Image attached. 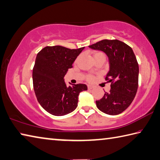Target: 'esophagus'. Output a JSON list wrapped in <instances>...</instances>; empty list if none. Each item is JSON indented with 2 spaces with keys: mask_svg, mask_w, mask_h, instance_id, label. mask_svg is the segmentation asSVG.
Here are the masks:
<instances>
[{
  "mask_svg": "<svg viewBox=\"0 0 160 160\" xmlns=\"http://www.w3.org/2000/svg\"><path fill=\"white\" fill-rule=\"evenodd\" d=\"M88 88L89 89H92L94 88V87L93 86V85H88Z\"/></svg>",
  "mask_w": 160,
  "mask_h": 160,
  "instance_id": "34e87169",
  "label": "esophagus"
}]
</instances>
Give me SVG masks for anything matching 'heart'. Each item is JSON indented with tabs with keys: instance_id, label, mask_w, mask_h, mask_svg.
Listing matches in <instances>:
<instances>
[{
	"instance_id": "obj_1",
	"label": "heart",
	"mask_w": 160,
	"mask_h": 160,
	"mask_svg": "<svg viewBox=\"0 0 160 160\" xmlns=\"http://www.w3.org/2000/svg\"><path fill=\"white\" fill-rule=\"evenodd\" d=\"M99 55H104V54L102 53V52H97L94 54V58H96L97 57L99 56ZM94 76H93V75H88V76H87V80H88V81H90V82L94 80Z\"/></svg>"
}]
</instances>
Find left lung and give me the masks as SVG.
Masks as SVG:
<instances>
[{
    "instance_id": "1",
    "label": "left lung",
    "mask_w": 160,
    "mask_h": 160,
    "mask_svg": "<svg viewBox=\"0 0 160 160\" xmlns=\"http://www.w3.org/2000/svg\"><path fill=\"white\" fill-rule=\"evenodd\" d=\"M93 50L105 52L110 70L106 80L111 82L110 90L96 101L101 111L110 115L120 114L130 106L138 86V64L132 49L118 40H102L89 45Z\"/></svg>"
}]
</instances>
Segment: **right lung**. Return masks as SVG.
I'll return each instance as SVG.
<instances>
[{
	"label": "right lung",
	"instance_id": "add662e5",
	"mask_svg": "<svg viewBox=\"0 0 160 160\" xmlns=\"http://www.w3.org/2000/svg\"><path fill=\"white\" fill-rule=\"evenodd\" d=\"M84 48L47 46L37 54L33 68L34 92L40 106L52 115L62 116L73 111L78 95L88 89L85 84L67 86L63 79Z\"/></svg>",
	"mask_w": 160,
	"mask_h": 160
}]
</instances>
